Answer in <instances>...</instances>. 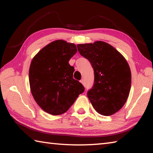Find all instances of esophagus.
<instances>
[{"label": "esophagus", "instance_id": "esophagus-1", "mask_svg": "<svg viewBox=\"0 0 153 153\" xmlns=\"http://www.w3.org/2000/svg\"><path fill=\"white\" fill-rule=\"evenodd\" d=\"M80 82H81L82 84H84V79H83L80 80Z\"/></svg>", "mask_w": 153, "mask_h": 153}]
</instances>
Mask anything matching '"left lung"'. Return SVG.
Wrapping results in <instances>:
<instances>
[{
    "instance_id": "8db88e82",
    "label": "left lung",
    "mask_w": 153,
    "mask_h": 153,
    "mask_svg": "<svg viewBox=\"0 0 153 153\" xmlns=\"http://www.w3.org/2000/svg\"><path fill=\"white\" fill-rule=\"evenodd\" d=\"M77 47L94 69V84L87 93L92 107L105 116L117 112L127 101L131 88L128 62L115 48L102 41L81 44Z\"/></svg>"
}]
</instances>
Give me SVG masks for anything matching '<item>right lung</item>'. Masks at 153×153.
Instances as JSON below:
<instances>
[{
    "label": "right lung",
    "instance_id": "right-lung-1",
    "mask_svg": "<svg viewBox=\"0 0 153 153\" xmlns=\"http://www.w3.org/2000/svg\"><path fill=\"white\" fill-rule=\"evenodd\" d=\"M77 52L74 44L58 40L36 54L29 70L30 86L37 104L53 115L65 113L84 87L73 78L74 67L69 61Z\"/></svg>",
    "mask_w": 153,
    "mask_h": 153
}]
</instances>
